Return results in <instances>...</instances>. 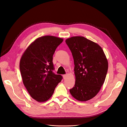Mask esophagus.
I'll return each mask as SVG.
<instances>
[{"instance_id": "34e87169", "label": "esophagus", "mask_w": 127, "mask_h": 127, "mask_svg": "<svg viewBox=\"0 0 127 127\" xmlns=\"http://www.w3.org/2000/svg\"><path fill=\"white\" fill-rule=\"evenodd\" d=\"M67 74L64 75H63V77H64V79H66V78H67Z\"/></svg>"}]
</instances>
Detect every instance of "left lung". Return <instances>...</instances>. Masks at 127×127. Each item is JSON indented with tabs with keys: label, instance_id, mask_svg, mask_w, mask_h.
I'll return each instance as SVG.
<instances>
[{
	"label": "left lung",
	"instance_id": "8db88e82",
	"mask_svg": "<svg viewBox=\"0 0 127 127\" xmlns=\"http://www.w3.org/2000/svg\"><path fill=\"white\" fill-rule=\"evenodd\" d=\"M66 43L74 61L75 86L69 90L79 101L93 98L104 83L108 61L102 48L97 43L83 36L68 38Z\"/></svg>",
	"mask_w": 127,
	"mask_h": 127
}]
</instances>
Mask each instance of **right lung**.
Wrapping results in <instances>:
<instances>
[{
	"instance_id": "obj_1",
	"label": "right lung",
	"mask_w": 127,
	"mask_h": 127,
	"mask_svg": "<svg viewBox=\"0 0 127 127\" xmlns=\"http://www.w3.org/2000/svg\"><path fill=\"white\" fill-rule=\"evenodd\" d=\"M63 38L45 35L37 38L23 53L20 68L24 85L28 93L38 102L48 101L53 94L62 76L56 75L52 63L56 48Z\"/></svg>"
}]
</instances>
